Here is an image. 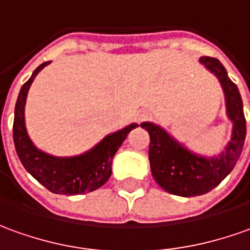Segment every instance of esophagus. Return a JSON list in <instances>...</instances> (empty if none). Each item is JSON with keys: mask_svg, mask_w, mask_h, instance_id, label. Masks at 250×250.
<instances>
[{"mask_svg": "<svg viewBox=\"0 0 250 250\" xmlns=\"http://www.w3.org/2000/svg\"><path fill=\"white\" fill-rule=\"evenodd\" d=\"M150 118V113L146 111H142L138 113V120L139 122H144V120H146V119Z\"/></svg>", "mask_w": 250, "mask_h": 250, "instance_id": "34e87169", "label": "esophagus"}]
</instances>
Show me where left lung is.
Segmentation results:
<instances>
[{
    "label": "left lung",
    "instance_id": "8db88e82",
    "mask_svg": "<svg viewBox=\"0 0 250 250\" xmlns=\"http://www.w3.org/2000/svg\"><path fill=\"white\" fill-rule=\"evenodd\" d=\"M200 62L219 79L225 93L226 113L231 120V138L218 156H201L178 142L163 127L144 122L149 132V161L154 181L163 189L182 197L201 196L215 189L237 164L246 137V122L239 90L218 59L201 57Z\"/></svg>",
    "mask_w": 250,
    "mask_h": 250
}]
</instances>
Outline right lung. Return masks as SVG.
Returning <instances> with one entry per match:
<instances>
[{
    "mask_svg": "<svg viewBox=\"0 0 250 250\" xmlns=\"http://www.w3.org/2000/svg\"><path fill=\"white\" fill-rule=\"evenodd\" d=\"M50 61L41 64L31 78L21 86L15 106L13 142L21 164L47 190L56 194H86L101 188L112 174V159L122 146L128 132L137 128V123L112 132L90 150L72 157H57L45 153L32 144L24 122L27 94L35 76Z\"/></svg>",
    "mask_w": 250,
    "mask_h": 250,
    "instance_id": "1",
    "label": "right lung"
}]
</instances>
